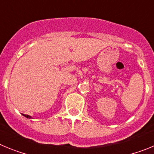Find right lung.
Instances as JSON below:
<instances>
[{
  "label": "right lung",
  "instance_id": "right-lung-1",
  "mask_svg": "<svg viewBox=\"0 0 154 154\" xmlns=\"http://www.w3.org/2000/svg\"><path fill=\"white\" fill-rule=\"evenodd\" d=\"M24 116H25V117H27V118H31V116H28V115H24Z\"/></svg>",
  "mask_w": 154,
  "mask_h": 154
}]
</instances>
